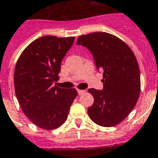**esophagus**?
<instances>
[{
	"mask_svg": "<svg viewBox=\"0 0 158 158\" xmlns=\"http://www.w3.org/2000/svg\"><path fill=\"white\" fill-rule=\"evenodd\" d=\"M78 93H79V95H82V94H83V93H84V92H85V91L84 90H80V89H78Z\"/></svg>",
	"mask_w": 158,
	"mask_h": 158,
	"instance_id": "1",
	"label": "esophagus"
}]
</instances>
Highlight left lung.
<instances>
[{
	"label": "left lung",
	"mask_w": 158,
	"mask_h": 158,
	"mask_svg": "<svg viewBox=\"0 0 158 158\" xmlns=\"http://www.w3.org/2000/svg\"><path fill=\"white\" fill-rule=\"evenodd\" d=\"M76 44L90 50L103 74V90L88 89L94 97L88 115L101 127L118 125L134 109L140 93V74L134 52L118 37L107 32L80 35Z\"/></svg>",
	"instance_id": "left-lung-1"
}]
</instances>
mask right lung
<instances>
[{"label": "right lung", "instance_id": "add662e5", "mask_svg": "<svg viewBox=\"0 0 158 158\" xmlns=\"http://www.w3.org/2000/svg\"><path fill=\"white\" fill-rule=\"evenodd\" d=\"M75 37H40L19 56L14 81L16 97L24 114L40 128L54 130L66 122L78 95L75 88H61V62Z\"/></svg>", "mask_w": 158, "mask_h": 158}]
</instances>
